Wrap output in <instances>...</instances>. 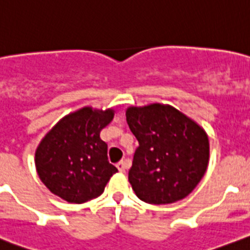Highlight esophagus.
<instances>
[{
	"instance_id": "obj_1",
	"label": "esophagus",
	"mask_w": 250,
	"mask_h": 250,
	"mask_svg": "<svg viewBox=\"0 0 250 250\" xmlns=\"http://www.w3.org/2000/svg\"><path fill=\"white\" fill-rule=\"evenodd\" d=\"M116 167H118V169L120 170V172H125V169H126V168H127V165L125 162H124V161H120V162H119L118 165H116Z\"/></svg>"
}]
</instances>
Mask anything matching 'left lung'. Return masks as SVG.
Masks as SVG:
<instances>
[{
  "label": "left lung",
  "instance_id": "obj_1",
  "mask_svg": "<svg viewBox=\"0 0 250 250\" xmlns=\"http://www.w3.org/2000/svg\"><path fill=\"white\" fill-rule=\"evenodd\" d=\"M126 121L139 141L129 170L137 198L165 205L188 196L208 169L205 130L173 106L158 103L130 106Z\"/></svg>",
  "mask_w": 250,
  "mask_h": 250
}]
</instances>
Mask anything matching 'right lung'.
<instances>
[{"label": "right lung", "mask_w": 250, "mask_h": 250, "mask_svg": "<svg viewBox=\"0 0 250 250\" xmlns=\"http://www.w3.org/2000/svg\"><path fill=\"white\" fill-rule=\"evenodd\" d=\"M114 110L84 106L61 119L35 151V167L45 187L71 204L98 198L118 172L108 161V145L101 131Z\"/></svg>", "instance_id": "1"}]
</instances>
